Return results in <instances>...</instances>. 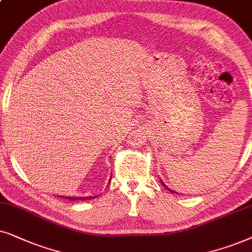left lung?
<instances>
[{"label":"left lung","mask_w":252,"mask_h":252,"mask_svg":"<svg viewBox=\"0 0 252 252\" xmlns=\"http://www.w3.org/2000/svg\"><path fill=\"white\" fill-rule=\"evenodd\" d=\"M161 183H162V184H163V187H166V184H165V183H163V182H162V181H161ZM166 188H167V187H166ZM168 190L170 191V192H174V191H172V190H170V189H168Z\"/></svg>","instance_id":"left-lung-1"}]
</instances>
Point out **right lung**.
I'll return each instance as SVG.
<instances>
[{"label": "right lung", "mask_w": 252, "mask_h": 252, "mask_svg": "<svg viewBox=\"0 0 252 252\" xmlns=\"http://www.w3.org/2000/svg\"><path fill=\"white\" fill-rule=\"evenodd\" d=\"M66 199H70V200H85V199H92L94 198V196H90V197H65Z\"/></svg>", "instance_id": "obj_1"}]
</instances>
